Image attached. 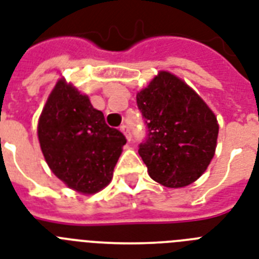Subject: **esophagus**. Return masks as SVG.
<instances>
[{
	"instance_id": "obj_1",
	"label": "esophagus",
	"mask_w": 259,
	"mask_h": 259,
	"mask_svg": "<svg viewBox=\"0 0 259 259\" xmlns=\"http://www.w3.org/2000/svg\"><path fill=\"white\" fill-rule=\"evenodd\" d=\"M119 130H121L122 133L125 134V137L127 138V141H130V140H132V134H130V130H129V127H127V126L122 125L121 127H119Z\"/></svg>"
}]
</instances>
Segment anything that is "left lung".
I'll list each match as a JSON object with an SVG mask.
<instances>
[{"instance_id":"obj_1","label":"left lung","mask_w":259,"mask_h":259,"mask_svg":"<svg viewBox=\"0 0 259 259\" xmlns=\"http://www.w3.org/2000/svg\"><path fill=\"white\" fill-rule=\"evenodd\" d=\"M148 134L138 153L154 181L168 188L192 184L204 173L217 148V117L181 79L160 71L137 94Z\"/></svg>"}]
</instances>
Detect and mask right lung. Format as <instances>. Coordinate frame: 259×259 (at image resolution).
<instances>
[{
	"label": "right lung",
	"mask_w": 259,
	"mask_h": 259,
	"mask_svg": "<svg viewBox=\"0 0 259 259\" xmlns=\"http://www.w3.org/2000/svg\"><path fill=\"white\" fill-rule=\"evenodd\" d=\"M40 148L51 170L70 188L90 195L105 188L126 144L107 126L87 95L60 79L47 99L37 125Z\"/></svg>",
	"instance_id": "1"
}]
</instances>
